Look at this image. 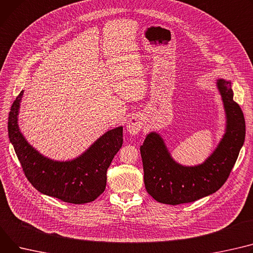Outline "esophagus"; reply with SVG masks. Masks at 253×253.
I'll return each mask as SVG.
<instances>
[{"label": "esophagus", "mask_w": 253, "mask_h": 253, "mask_svg": "<svg viewBox=\"0 0 253 253\" xmlns=\"http://www.w3.org/2000/svg\"><path fill=\"white\" fill-rule=\"evenodd\" d=\"M142 128V123L138 117H132L127 121L126 129L131 135H136Z\"/></svg>", "instance_id": "1"}]
</instances>
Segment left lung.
<instances>
[{
  "label": "left lung",
  "instance_id": "left-lung-1",
  "mask_svg": "<svg viewBox=\"0 0 253 253\" xmlns=\"http://www.w3.org/2000/svg\"><path fill=\"white\" fill-rule=\"evenodd\" d=\"M227 117L226 133L212 155L195 167L177 164L156 132L140 146L146 191L161 204L176 206L192 203L214 193L227 181L245 139V120L234 102L231 82L217 79Z\"/></svg>",
  "mask_w": 253,
  "mask_h": 253
}]
</instances>
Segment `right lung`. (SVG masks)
<instances>
[{
  "label": "right lung",
  "mask_w": 253,
  "mask_h": 253,
  "mask_svg": "<svg viewBox=\"0 0 253 253\" xmlns=\"http://www.w3.org/2000/svg\"><path fill=\"white\" fill-rule=\"evenodd\" d=\"M22 95L23 90L11 107L8 134L27 180L40 192L65 203H91L106 189L108 168L123 144V127L105 133L75 160H49L33 148L19 131L17 116Z\"/></svg>",
  "instance_id": "1"
}]
</instances>
